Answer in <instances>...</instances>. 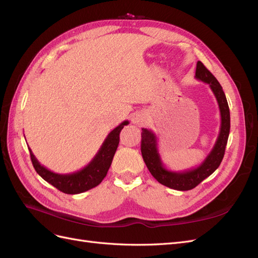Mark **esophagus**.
<instances>
[{"mask_svg":"<svg viewBox=\"0 0 258 258\" xmlns=\"http://www.w3.org/2000/svg\"><path fill=\"white\" fill-rule=\"evenodd\" d=\"M132 120H134L136 123H140V121H142L141 119L139 118V117H134V118H132Z\"/></svg>","mask_w":258,"mask_h":258,"instance_id":"1","label":"esophagus"}]
</instances>
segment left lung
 I'll return each instance as SVG.
<instances>
[{"label":"left lung","instance_id":"left-lung-1","mask_svg":"<svg viewBox=\"0 0 258 258\" xmlns=\"http://www.w3.org/2000/svg\"><path fill=\"white\" fill-rule=\"evenodd\" d=\"M198 81L209 84L211 90L216 98L221 113V128L218 137L211 152L207 155L206 159L196 168L184 171L168 170L161 161L158 151V142L156 134L150 129L142 128L141 152L142 157L151 174L157 181L169 188L176 190H189L200 184L204 179L212 174L220 167L223 160L225 148L227 145L230 131V113L227 99L223 91L222 86L215 79L214 75L204 66L201 61L197 62L196 75Z\"/></svg>","mask_w":258,"mask_h":258}]
</instances>
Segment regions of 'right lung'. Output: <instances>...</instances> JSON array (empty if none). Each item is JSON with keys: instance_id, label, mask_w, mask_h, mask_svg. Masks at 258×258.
Masks as SVG:
<instances>
[{"instance_id": "right-lung-1", "label": "right lung", "mask_w": 258, "mask_h": 258, "mask_svg": "<svg viewBox=\"0 0 258 258\" xmlns=\"http://www.w3.org/2000/svg\"><path fill=\"white\" fill-rule=\"evenodd\" d=\"M129 121L124 120L118 126L114 128L110 134L107 135L104 142L101 145L100 150L96 154L95 157L83 169L69 174L54 173L46 167L42 166L35 158L34 154L29 147V152L32 160L33 167L38 175H41L46 182H48L52 186L56 187L60 191L76 195L84 191H87L93 187L98 186L102 179L106 176L108 169L111 167L113 157L119 144V134L123 126L128 124Z\"/></svg>"}]
</instances>
